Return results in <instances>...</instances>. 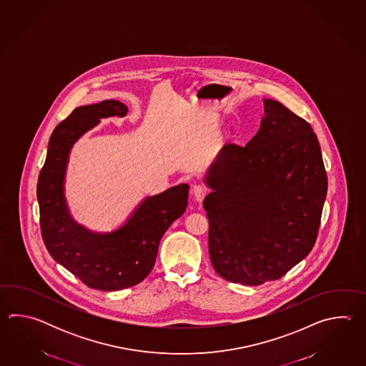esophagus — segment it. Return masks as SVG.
<instances>
[{"mask_svg": "<svg viewBox=\"0 0 366 366\" xmlns=\"http://www.w3.org/2000/svg\"><path fill=\"white\" fill-rule=\"evenodd\" d=\"M194 199L197 200V202H202L204 200V197L208 194L209 192V189H208V187L202 186V184H196L194 187Z\"/></svg>", "mask_w": 366, "mask_h": 366, "instance_id": "1", "label": "esophagus"}]
</instances>
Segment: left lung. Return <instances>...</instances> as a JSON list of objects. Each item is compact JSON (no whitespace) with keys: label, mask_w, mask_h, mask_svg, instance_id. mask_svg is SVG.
Returning <instances> with one entry per match:
<instances>
[{"label":"left lung","mask_w":366,"mask_h":366,"mask_svg":"<svg viewBox=\"0 0 366 366\" xmlns=\"http://www.w3.org/2000/svg\"><path fill=\"white\" fill-rule=\"evenodd\" d=\"M213 189L210 262L225 280H277L309 255L318 237L327 172L317 134L284 104L265 99V117L246 147L227 144L207 177Z\"/></svg>","instance_id":"1"}]
</instances>
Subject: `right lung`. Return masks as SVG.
Returning <instances> with one entry per match:
<instances>
[{
  "label": "right lung",
  "mask_w": 366,
  "mask_h": 366,
  "mask_svg": "<svg viewBox=\"0 0 366 366\" xmlns=\"http://www.w3.org/2000/svg\"><path fill=\"white\" fill-rule=\"evenodd\" d=\"M127 106L103 101L74 109L52 133L47 158L38 179L40 230L51 257L89 288H131L148 276L156 263L159 241L187 208L188 186L172 187L150 196L122 229L94 234L70 218L62 194L70 148L99 119L124 117Z\"/></svg>",
  "instance_id": "obj_1"
}]
</instances>
